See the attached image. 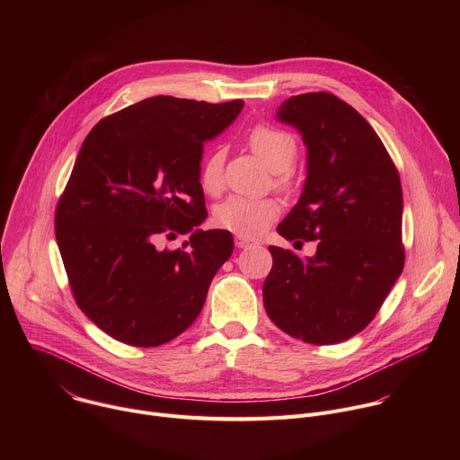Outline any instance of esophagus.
Here are the masks:
<instances>
[{
    "label": "esophagus",
    "mask_w": 460,
    "mask_h": 460,
    "mask_svg": "<svg viewBox=\"0 0 460 460\" xmlns=\"http://www.w3.org/2000/svg\"><path fill=\"white\" fill-rule=\"evenodd\" d=\"M234 245H236L238 249H247V247H251V245H252V240H249V238H245V236L236 234V236H234Z\"/></svg>",
    "instance_id": "esophagus-1"
}]
</instances>
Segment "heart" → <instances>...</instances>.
Listing matches in <instances>:
<instances>
[{"label": "heart", "mask_w": 460, "mask_h": 460, "mask_svg": "<svg viewBox=\"0 0 460 460\" xmlns=\"http://www.w3.org/2000/svg\"><path fill=\"white\" fill-rule=\"evenodd\" d=\"M249 147L273 172L279 174L277 183L288 187L291 183L289 167L296 158V140L291 133L273 125H256L249 133ZM224 151H211L200 169V185L204 192L217 196L224 189ZM280 215V204L275 199H245L229 196L217 206L213 220L218 227L240 236H256L266 231Z\"/></svg>", "instance_id": "b5f03b06"}]
</instances>
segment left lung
<instances>
[{
	"label": "left lung",
	"mask_w": 460,
	"mask_h": 460,
	"mask_svg": "<svg viewBox=\"0 0 460 460\" xmlns=\"http://www.w3.org/2000/svg\"><path fill=\"white\" fill-rule=\"evenodd\" d=\"M277 118L307 147L300 200L277 231L295 245L316 240V252L270 245L264 305L293 339L339 344L375 318L402 273L399 171L373 127L335 94L291 96Z\"/></svg>",
	"instance_id": "obj_1"
}]
</instances>
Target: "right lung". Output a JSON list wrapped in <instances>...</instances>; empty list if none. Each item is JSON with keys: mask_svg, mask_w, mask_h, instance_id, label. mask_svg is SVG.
Here are the masks:
<instances>
[{"mask_svg": "<svg viewBox=\"0 0 460 460\" xmlns=\"http://www.w3.org/2000/svg\"><path fill=\"white\" fill-rule=\"evenodd\" d=\"M242 100H142L87 135L56 208V240L78 307L109 337L162 346L200 314L211 280L233 252L208 218L200 185L204 142L218 137ZM191 233L174 252L165 234Z\"/></svg>", "mask_w": 460, "mask_h": 460, "instance_id": "1", "label": "right lung"}]
</instances>
